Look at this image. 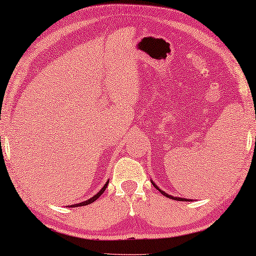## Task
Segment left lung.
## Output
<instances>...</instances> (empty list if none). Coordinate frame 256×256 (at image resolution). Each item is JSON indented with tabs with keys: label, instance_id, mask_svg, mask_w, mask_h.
<instances>
[{
	"label": "left lung",
	"instance_id": "obj_1",
	"mask_svg": "<svg viewBox=\"0 0 256 256\" xmlns=\"http://www.w3.org/2000/svg\"><path fill=\"white\" fill-rule=\"evenodd\" d=\"M152 184H154V186H155L156 188H157V190H160V188H157V185L155 184V183H154V182H152ZM160 192H162V194H164V196H166V197H168V198H172V199H174V200H185V202H188V199H184V198H178V197H172V196H170V194H166V192H163L162 190H160Z\"/></svg>",
	"mask_w": 256,
	"mask_h": 256
}]
</instances>
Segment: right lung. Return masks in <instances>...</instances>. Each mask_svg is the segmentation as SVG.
Wrapping results in <instances>:
<instances>
[{
	"instance_id": "right-lung-1",
	"label": "right lung",
	"mask_w": 256,
	"mask_h": 256,
	"mask_svg": "<svg viewBox=\"0 0 256 256\" xmlns=\"http://www.w3.org/2000/svg\"><path fill=\"white\" fill-rule=\"evenodd\" d=\"M108 183H110V182H107V183L104 185V188H101V190H100L99 192H98V194H96V196H93V197H92V198L87 199V200H86V202H79V204L72 205V208H73V206H85V205L92 204V202H96V199H98V198H99V197H100V196L104 194V190H106V188H107V185H108Z\"/></svg>"
}]
</instances>
